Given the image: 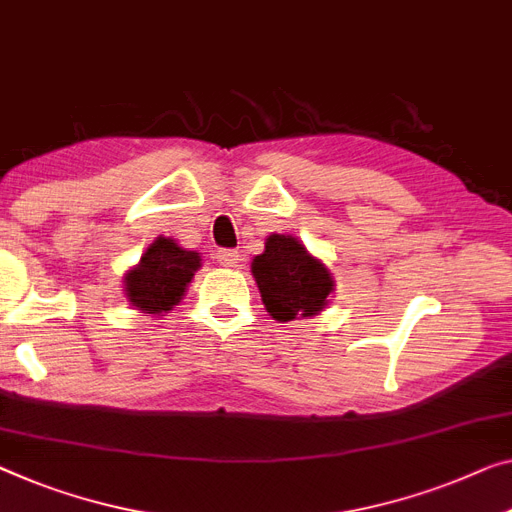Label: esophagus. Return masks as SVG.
I'll list each match as a JSON object with an SVG mask.
<instances>
[{"instance_id":"obj_1","label":"esophagus","mask_w":512,"mask_h":512,"mask_svg":"<svg viewBox=\"0 0 512 512\" xmlns=\"http://www.w3.org/2000/svg\"><path fill=\"white\" fill-rule=\"evenodd\" d=\"M216 259L220 266H236L239 264V253L232 248H220V250H216Z\"/></svg>"}]
</instances>
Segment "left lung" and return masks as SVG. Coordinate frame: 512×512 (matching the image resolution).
<instances>
[{
  "mask_svg": "<svg viewBox=\"0 0 512 512\" xmlns=\"http://www.w3.org/2000/svg\"><path fill=\"white\" fill-rule=\"evenodd\" d=\"M253 276L266 312L278 322L312 317L324 308L333 278L294 236L271 234L266 250L253 259Z\"/></svg>",
  "mask_w": 512,
  "mask_h": 512,
  "instance_id": "1",
  "label": "left lung"
}]
</instances>
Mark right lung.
I'll list each match as a JSON object with an SVG mask.
<instances>
[{
	"mask_svg": "<svg viewBox=\"0 0 512 512\" xmlns=\"http://www.w3.org/2000/svg\"><path fill=\"white\" fill-rule=\"evenodd\" d=\"M200 269V255L183 250L172 239L158 236L140 264L126 276V294L135 308L149 315L172 310Z\"/></svg>",
	"mask_w": 512,
	"mask_h": 512,
	"instance_id": "add662e5",
	"label": "right lung"
}]
</instances>
